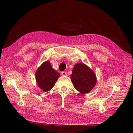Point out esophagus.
<instances>
[{"label": "esophagus", "mask_w": 133, "mask_h": 133, "mask_svg": "<svg viewBox=\"0 0 133 133\" xmlns=\"http://www.w3.org/2000/svg\"><path fill=\"white\" fill-rule=\"evenodd\" d=\"M67 72H61V75L62 76H66L67 75Z\"/></svg>", "instance_id": "esophagus-1"}]
</instances>
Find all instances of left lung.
Wrapping results in <instances>:
<instances>
[{"instance_id": "obj_1", "label": "left lung", "mask_w": 133, "mask_h": 133, "mask_svg": "<svg viewBox=\"0 0 133 133\" xmlns=\"http://www.w3.org/2000/svg\"><path fill=\"white\" fill-rule=\"evenodd\" d=\"M71 78L74 88L81 94L89 92L96 83V76L88 66L80 62L75 65Z\"/></svg>"}]
</instances>
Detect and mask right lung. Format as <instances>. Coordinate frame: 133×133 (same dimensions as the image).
<instances>
[{"instance_id": "obj_1", "label": "right lung", "mask_w": 133, "mask_h": 133, "mask_svg": "<svg viewBox=\"0 0 133 133\" xmlns=\"http://www.w3.org/2000/svg\"><path fill=\"white\" fill-rule=\"evenodd\" d=\"M35 75L37 85L45 92L53 87L60 75V73L53 69L49 61L43 63L37 69Z\"/></svg>"}]
</instances>
